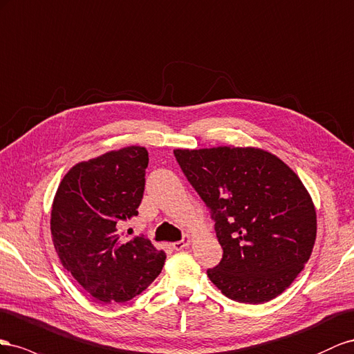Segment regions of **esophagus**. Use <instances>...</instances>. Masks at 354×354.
I'll list each match as a JSON object with an SVG mask.
<instances>
[{
    "instance_id": "1",
    "label": "esophagus",
    "mask_w": 354,
    "mask_h": 354,
    "mask_svg": "<svg viewBox=\"0 0 354 354\" xmlns=\"http://www.w3.org/2000/svg\"><path fill=\"white\" fill-rule=\"evenodd\" d=\"M191 240H193V237H191L189 234H185L184 237H183V240H179V241H175L174 245V249H176V250H183V249H185L189 243H191Z\"/></svg>"
}]
</instances>
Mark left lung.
<instances>
[{
    "instance_id": "8db88e82",
    "label": "left lung",
    "mask_w": 354,
    "mask_h": 354,
    "mask_svg": "<svg viewBox=\"0 0 354 354\" xmlns=\"http://www.w3.org/2000/svg\"><path fill=\"white\" fill-rule=\"evenodd\" d=\"M188 183L210 210L222 259L207 276L225 297L262 304L304 268L316 240V209L304 184L259 148L175 149Z\"/></svg>"
}]
</instances>
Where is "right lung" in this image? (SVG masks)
<instances>
[{
  "label": "right lung",
  "instance_id": "1",
  "mask_svg": "<svg viewBox=\"0 0 354 354\" xmlns=\"http://www.w3.org/2000/svg\"><path fill=\"white\" fill-rule=\"evenodd\" d=\"M147 166L144 147L109 151L71 167L56 191L50 230L59 259L104 304L135 298L165 266L166 254L151 240L120 233L138 215Z\"/></svg>",
  "mask_w": 354,
  "mask_h": 354
}]
</instances>
